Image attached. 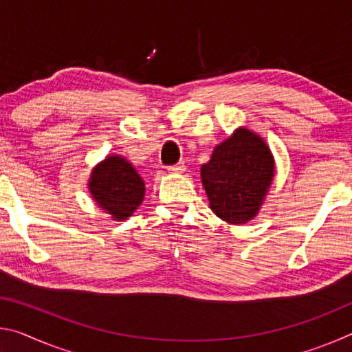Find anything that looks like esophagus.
Listing matches in <instances>:
<instances>
[{"label":"esophagus","mask_w":352,"mask_h":352,"mask_svg":"<svg viewBox=\"0 0 352 352\" xmlns=\"http://www.w3.org/2000/svg\"><path fill=\"white\" fill-rule=\"evenodd\" d=\"M184 164L183 163H177V164H172L168 168V170L170 172V174H180V172H184Z\"/></svg>","instance_id":"obj_1"}]
</instances>
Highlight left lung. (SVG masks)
Masks as SVG:
<instances>
[{"label":"left lung","mask_w":352,"mask_h":352,"mask_svg":"<svg viewBox=\"0 0 352 352\" xmlns=\"http://www.w3.org/2000/svg\"><path fill=\"white\" fill-rule=\"evenodd\" d=\"M273 172L275 163L265 142L239 129L214 148L200 174L211 210L226 222L245 223L259 211Z\"/></svg>","instance_id":"1"}]
</instances>
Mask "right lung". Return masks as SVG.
<instances>
[{"label":"right lung","mask_w":352,"mask_h":352,"mask_svg":"<svg viewBox=\"0 0 352 352\" xmlns=\"http://www.w3.org/2000/svg\"><path fill=\"white\" fill-rule=\"evenodd\" d=\"M93 199L115 220H124L140 206L144 197V183L132 164L121 157H107L93 170L90 180Z\"/></svg>","instance_id":"1"}]
</instances>
